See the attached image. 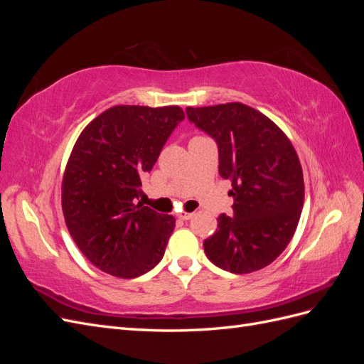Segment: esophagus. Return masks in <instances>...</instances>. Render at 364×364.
I'll use <instances>...</instances> for the list:
<instances>
[{
    "mask_svg": "<svg viewBox=\"0 0 364 364\" xmlns=\"http://www.w3.org/2000/svg\"><path fill=\"white\" fill-rule=\"evenodd\" d=\"M193 215H194V214H190V213H181L178 217H179L181 220H183V222H186V220L193 218Z\"/></svg>",
    "mask_w": 364,
    "mask_h": 364,
    "instance_id": "1",
    "label": "esophagus"
}]
</instances>
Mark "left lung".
Returning <instances> with one entry per match:
<instances>
[{"label":"left lung","instance_id":"obj_1","mask_svg":"<svg viewBox=\"0 0 364 364\" xmlns=\"http://www.w3.org/2000/svg\"><path fill=\"white\" fill-rule=\"evenodd\" d=\"M186 117L218 147V173L232 182L234 215L222 214L203 241L217 267L243 274L289 246L304 205V176L290 139L270 118L243 103L186 107Z\"/></svg>","mask_w":364,"mask_h":364}]
</instances>
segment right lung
<instances>
[{
  "instance_id": "right-lung-1",
  "label": "right lung",
  "mask_w": 364,
  "mask_h": 364,
  "mask_svg": "<svg viewBox=\"0 0 364 364\" xmlns=\"http://www.w3.org/2000/svg\"><path fill=\"white\" fill-rule=\"evenodd\" d=\"M183 118L179 106H114L75 141L62 211L77 247L97 269L129 279L162 259L176 220L136 200L141 178Z\"/></svg>"
}]
</instances>
